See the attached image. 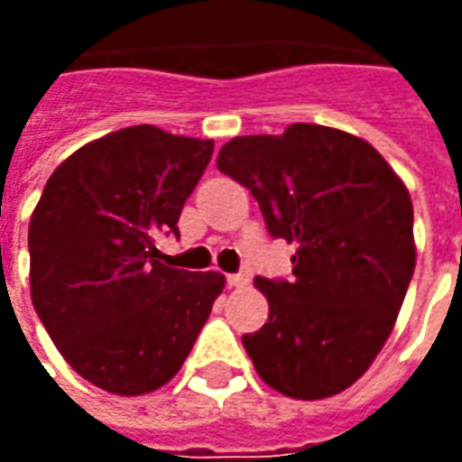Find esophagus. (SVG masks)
I'll use <instances>...</instances> for the list:
<instances>
[{
  "instance_id": "1",
  "label": "esophagus",
  "mask_w": 462,
  "mask_h": 462,
  "mask_svg": "<svg viewBox=\"0 0 462 462\" xmlns=\"http://www.w3.org/2000/svg\"><path fill=\"white\" fill-rule=\"evenodd\" d=\"M247 282H250V277H247L245 272H237V274H227V284H230V287H247Z\"/></svg>"
}]
</instances>
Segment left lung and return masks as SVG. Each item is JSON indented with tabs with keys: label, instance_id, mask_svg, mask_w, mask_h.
<instances>
[{
	"label": "left lung",
	"instance_id": "1",
	"mask_svg": "<svg viewBox=\"0 0 462 462\" xmlns=\"http://www.w3.org/2000/svg\"><path fill=\"white\" fill-rule=\"evenodd\" d=\"M217 168L250 188L272 237L297 247L290 282L254 280L270 321L242 337L252 364L284 396H337L383 348L413 277L406 185L371 143L317 123L237 135Z\"/></svg>",
	"mask_w": 462,
	"mask_h": 462
}]
</instances>
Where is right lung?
<instances>
[{
    "label": "right lung",
    "mask_w": 462,
    "mask_h": 462,
    "mask_svg": "<svg viewBox=\"0 0 462 462\" xmlns=\"http://www.w3.org/2000/svg\"><path fill=\"white\" fill-rule=\"evenodd\" d=\"M212 141L131 125L86 143L46 180L29 222L32 301L79 376L118 396L165 386L220 297V272L172 270L155 240L178 235Z\"/></svg>",
    "instance_id": "obj_1"
}]
</instances>
